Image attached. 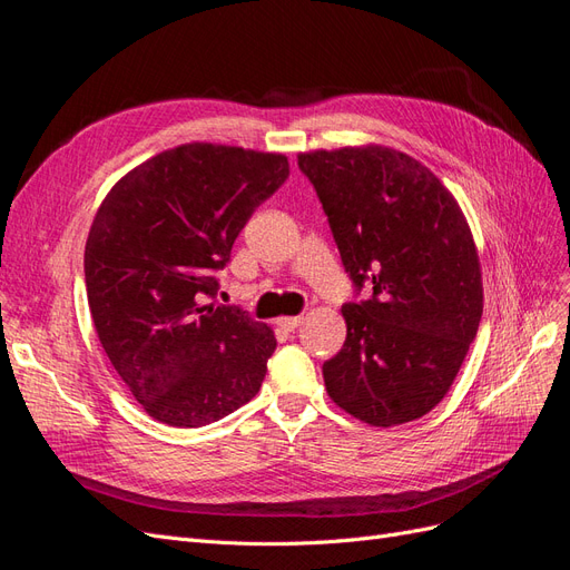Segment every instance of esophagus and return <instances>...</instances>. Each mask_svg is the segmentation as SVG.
Here are the masks:
<instances>
[{
	"label": "esophagus",
	"instance_id": "obj_1",
	"mask_svg": "<svg viewBox=\"0 0 570 570\" xmlns=\"http://www.w3.org/2000/svg\"><path fill=\"white\" fill-rule=\"evenodd\" d=\"M302 316H285V318H278V325L283 327V331H295V327L302 325Z\"/></svg>",
	"mask_w": 570,
	"mask_h": 570
}]
</instances>
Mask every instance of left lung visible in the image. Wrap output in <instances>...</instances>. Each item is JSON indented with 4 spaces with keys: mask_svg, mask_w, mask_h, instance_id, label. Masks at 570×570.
Returning <instances> with one entry per match:
<instances>
[{
    "mask_svg": "<svg viewBox=\"0 0 570 570\" xmlns=\"http://www.w3.org/2000/svg\"><path fill=\"white\" fill-rule=\"evenodd\" d=\"M331 223L342 266L368 299L347 302V340L323 364L331 400L390 428L435 409L469 354L482 316L469 223L433 170L390 147L297 157Z\"/></svg>",
    "mask_w": 570,
    "mask_h": 570,
    "instance_id": "obj_1",
    "label": "left lung"
}]
</instances>
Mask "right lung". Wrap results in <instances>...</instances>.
I'll use <instances>...</instances> for the list:
<instances>
[{
  "instance_id": "right-lung-1",
  "label": "right lung",
  "mask_w": 570,
  "mask_h": 570,
  "mask_svg": "<svg viewBox=\"0 0 570 570\" xmlns=\"http://www.w3.org/2000/svg\"><path fill=\"white\" fill-rule=\"evenodd\" d=\"M287 176L283 154L193 142L132 168L101 202L85 245L88 304L111 366L154 421L209 425L262 387L273 331L216 304L214 273Z\"/></svg>"
}]
</instances>
